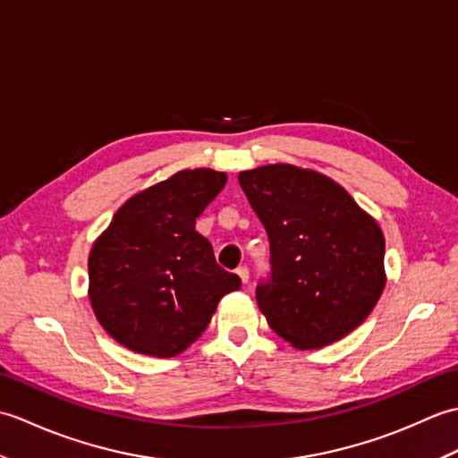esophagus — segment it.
I'll list each match as a JSON object with an SVG mask.
<instances>
[{"label":"esophagus","mask_w":458,"mask_h":458,"mask_svg":"<svg viewBox=\"0 0 458 458\" xmlns=\"http://www.w3.org/2000/svg\"><path fill=\"white\" fill-rule=\"evenodd\" d=\"M236 274H238V277L242 279V284H248V281H250V269H248L246 266H240V267L236 269Z\"/></svg>","instance_id":"34e87169"}]
</instances>
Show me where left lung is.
<instances>
[{"instance_id":"1","label":"left lung","mask_w":458,"mask_h":458,"mask_svg":"<svg viewBox=\"0 0 458 458\" xmlns=\"http://www.w3.org/2000/svg\"><path fill=\"white\" fill-rule=\"evenodd\" d=\"M238 181L269 240L271 269L256 287L269 327L301 350L352 333L386 285L376 220L340 184L293 165L242 171Z\"/></svg>"}]
</instances>
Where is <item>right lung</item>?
<instances>
[{"instance_id": "obj_1", "label": "right lung", "mask_w": 458, "mask_h": 458, "mask_svg": "<svg viewBox=\"0 0 458 458\" xmlns=\"http://www.w3.org/2000/svg\"><path fill=\"white\" fill-rule=\"evenodd\" d=\"M226 174L189 169L135 194L114 214L89 258L90 303L100 325L133 352L171 358L189 348L240 289L194 230Z\"/></svg>"}]
</instances>
